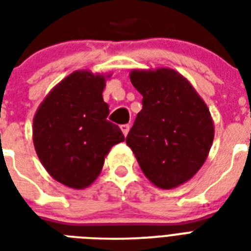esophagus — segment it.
Listing matches in <instances>:
<instances>
[{"label":"esophagus","mask_w":251,"mask_h":251,"mask_svg":"<svg viewBox=\"0 0 251 251\" xmlns=\"http://www.w3.org/2000/svg\"><path fill=\"white\" fill-rule=\"evenodd\" d=\"M121 130H122V133H124V135H127V133H129V130H130V125L129 124H125V125H121Z\"/></svg>","instance_id":"obj_1"}]
</instances>
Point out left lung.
I'll return each instance as SVG.
<instances>
[{
    "instance_id": "8db88e82",
    "label": "left lung",
    "mask_w": 251,
    "mask_h": 251,
    "mask_svg": "<svg viewBox=\"0 0 251 251\" xmlns=\"http://www.w3.org/2000/svg\"><path fill=\"white\" fill-rule=\"evenodd\" d=\"M142 94L126 143L147 178L161 189L186 182L206 161L214 141L210 110L189 82L172 69L130 73Z\"/></svg>"
}]
</instances>
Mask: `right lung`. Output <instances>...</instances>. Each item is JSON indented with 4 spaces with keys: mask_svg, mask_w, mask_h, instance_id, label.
<instances>
[{
    "mask_svg": "<svg viewBox=\"0 0 251 251\" xmlns=\"http://www.w3.org/2000/svg\"><path fill=\"white\" fill-rule=\"evenodd\" d=\"M105 78L75 72L57 84L33 118V145L41 164L58 182L83 189L101 172L106 153L125 141L106 120Z\"/></svg>",
    "mask_w": 251,
    "mask_h": 251,
    "instance_id": "right-lung-1",
    "label": "right lung"
}]
</instances>
